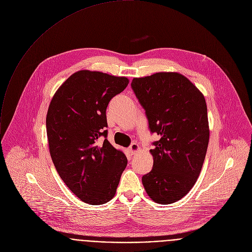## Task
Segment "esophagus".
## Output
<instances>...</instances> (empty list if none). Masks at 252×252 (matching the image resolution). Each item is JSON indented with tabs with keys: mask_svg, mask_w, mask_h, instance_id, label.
<instances>
[{
	"mask_svg": "<svg viewBox=\"0 0 252 252\" xmlns=\"http://www.w3.org/2000/svg\"><path fill=\"white\" fill-rule=\"evenodd\" d=\"M128 150H129V152H130V154H131V155H132V154H135V153L139 150V146H138V144H137V143L133 142V143H131V144H130V146H129Z\"/></svg>",
	"mask_w": 252,
	"mask_h": 252,
	"instance_id": "34e87169",
	"label": "esophagus"
}]
</instances>
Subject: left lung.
<instances>
[{"label": "left lung", "mask_w": 252, "mask_h": 252, "mask_svg": "<svg viewBox=\"0 0 252 252\" xmlns=\"http://www.w3.org/2000/svg\"><path fill=\"white\" fill-rule=\"evenodd\" d=\"M131 88L150 131L160 136L150 150L153 169L142 177L143 187L154 202L174 203L192 189L204 163L209 142L205 98L179 72L135 77Z\"/></svg>", "instance_id": "8db88e82"}]
</instances>
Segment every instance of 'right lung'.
<instances>
[{
  "instance_id": "obj_1",
  "label": "right lung",
  "mask_w": 252,
  "mask_h": 252,
  "mask_svg": "<svg viewBox=\"0 0 252 252\" xmlns=\"http://www.w3.org/2000/svg\"><path fill=\"white\" fill-rule=\"evenodd\" d=\"M127 84L125 76L79 70L51 100L46 118L51 158L66 187L85 203L110 201L126 167V155L107 139L106 110Z\"/></svg>"
}]
</instances>
